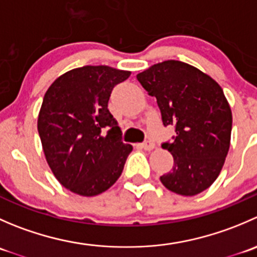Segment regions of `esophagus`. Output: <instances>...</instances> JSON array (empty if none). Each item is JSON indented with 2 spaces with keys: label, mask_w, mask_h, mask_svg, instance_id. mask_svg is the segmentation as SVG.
Here are the masks:
<instances>
[{
  "label": "esophagus",
  "mask_w": 257,
  "mask_h": 257,
  "mask_svg": "<svg viewBox=\"0 0 257 257\" xmlns=\"http://www.w3.org/2000/svg\"><path fill=\"white\" fill-rule=\"evenodd\" d=\"M139 147H141L142 149L148 150V152H150V150L154 149V148H155V144L153 143V142H144V143H141V144H139Z\"/></svg>",
  "instance_id": "esophagus-1"
}]
</instances>
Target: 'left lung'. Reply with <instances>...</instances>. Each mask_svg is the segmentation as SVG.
Wrapping results in <instances>:
<instances>
[{
  "label": "left lung",
  "mask_w": 257,
  "mask_h": 257,
  "mask_svg": "<svg viewBox=\"0 0 257 257\" xmlns=\"http://www.w3.org/2000/svg\"><path fill=\"white\" fill-rule=\"evenodd\" d=\"M157 98L165 126L177 136L163 143L172 153V170L160 181L173 193L193 196L219 177L230 148L232 115L221 87L200 69L180 61H164L137 76Z\"/></svg>",
  "instance_id": "left-lung-1"
}]
</instances>
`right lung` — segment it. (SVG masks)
I'll use <instances>...</instances> for the list:
<instances>
[{"label": "right lung", "instance_id": "obj_1", "mask_svg": "<svg viewBox=\"0 0 257 257\" xmlns=\"http://www.w3.org/2000/svg\"><path fill=\"white\" fill-rule=\"evenodd\" d=\"M129 76L108 66H84L58 77L43 97L37 128L46 160L72 193L98 195L123 172L133 147L121 142L108 100Z\"/></svg>", "mask_w": 257, "mask_h": 257}]
</instances>
